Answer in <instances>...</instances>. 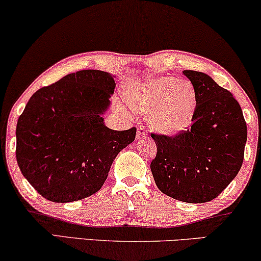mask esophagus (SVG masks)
I'll use <instances>...</instances> for the list:
<instances>
[{
  "mask_svg": "<svg viewBox=\"0 0 261 261\" xmlns=\"http://www.w3.org/2000/svg\"><path fill=\"white\" fill-rule=\"evenodd\" d=\"M147 137V128L145 126H139L137 130V139H144Z\"/></svg>",
  "mask_w": 261,
  "mask_h": 261,
  "instance_id": "1",
  "label": "esophagus"
}]
</instances>
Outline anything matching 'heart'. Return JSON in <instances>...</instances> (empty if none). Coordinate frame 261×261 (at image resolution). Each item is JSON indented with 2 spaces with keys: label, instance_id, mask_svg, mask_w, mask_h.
Returning a JSON list of instances; mask_svg holds the SVG:
<instances>
[{
  "label": "heart",
  "instance_id": "heart-1",
  "mask_svg": "<svg viewBox=\"0 0 261 261\" xmlns=\"http://www.w3.org/2000/svg\"><path fill=\"white\" fill-rule=\"evenodd\" d=\"M126 101L137 112L151 114L154 129L174 134L191 122L197 97L191 82L164 76L135 84L126 92Z\"/></svg>",
  "mask_w": 261,
  "mask_h": 261
}]
</instances>
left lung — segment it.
I'll use <instances>...</instances> for the list:
<instances>
[{
	"mask_svg": "<svg viewBox=\"0 0 261 261\" xmlns=\"http://www.w3.org/2000/svg\"><path fill=\"white\" fill-rule=\"evenodd\" d=\"M183 73L197 97L191 128L171 137L151 133L156 145L151 171L163 194L181 202L204 203L216 198L240 171L247 124L230 91L203 72Z\"/></svg>",
	"mask_w": 261,
	"mask_h": 261,
	"instance_id": "left-lung-1",
	"label": "left lung"
}]
</instances>
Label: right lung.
<instances>
[{
  "mask_svg": "<svg viewBox=\"0 0 261 261\" xmlns=\"http://www.w3.org/2000/svg\"><path fill=\"white\" fill-rule=\"evenodd\" d=\"M115 82L99 70H81L35 91L16 124V160L23 177L51 202L97 192L137 128L105 126Z\"/></svg>",
  "mask_w": 261,
  "mask_h": 261,
  "instance_id": "add662e5",
  "label": "right lung"
}]
</instances>
